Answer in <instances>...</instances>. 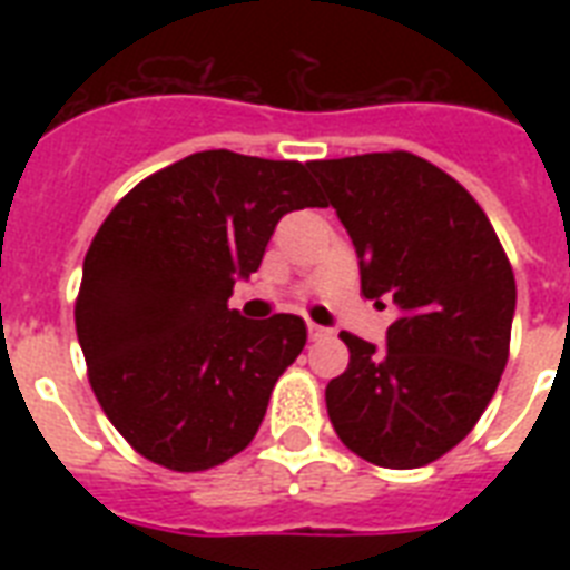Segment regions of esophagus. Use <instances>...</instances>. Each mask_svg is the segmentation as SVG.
<instances>
[{
  "label": "esophagus",
  "instance_id": "34e87169",
  "mask_svg": "<svg viewBox=\"0 0 570 570\" xmlns=\"http://www.w3.org/2000/svg\"><path fill=\"white\" fill-rule=\"evenodd\" d=\"M307 334H311V340H328L331 328H322V325H316V322H307Z\"/></svg>",
  "mask_w": 570,
  "mask_h": 570
}]
</instances>
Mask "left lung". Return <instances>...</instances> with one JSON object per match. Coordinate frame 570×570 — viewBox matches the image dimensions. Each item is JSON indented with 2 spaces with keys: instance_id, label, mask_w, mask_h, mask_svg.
<instances>
[{
  "instance_id": "left-lung-1",
  "label": "left lung",
  "mask_w": 570,
  "mask_h": 570,
  "mask_svg": "<svg viewBox=\"0 0 570 570\" xmlns=\"http://www.w3.org/2000/svg\"><path fill=\"white\" fill-rule=\"evenodd\" d=\"M361 259V293L399 307L387 348L343 331L334 432L370 464H432L470 434L509 361L514 272L459 180L407 150L311 163Z\"/></svg>"
}]
</instances>
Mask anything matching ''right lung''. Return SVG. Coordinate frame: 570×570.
<instances>
[{
    "instance_id": "right-lung-1",
    "label": "right lung",
    "mask_w": 570,
    "mask_h": 570,
    "mask_svg": "<svg viewBox=\"0 0 570 570\" xmlns=\"http://www.w3.org/2000/svg\"><path fill=\"white\" fill-rule=\"evenodd\" d=\"M307 168L191 154L120 197L94 236L76 337L100 407L154 464L197 473L245 450L302 355V316L245 320L227 298L286 213L325 206Z\"/></svg>"
}]
</instances>
